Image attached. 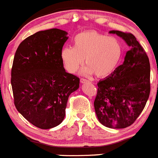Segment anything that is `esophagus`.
Here are the masks:
<instances>
[{
  "mask_svg": "<svg viewBox=\"0 0 158 158\" xmlns=\"http://www.w3.org/2000/svg\"><path fill=\"white\" fill-rule=\"evenodd\" d=\"M81 83H87V82H89V81L87 80V79H85V78H81Z\"/></svg>",
  "mask_w": 158,
  "mask_h": 158,
  "instance_id": "1",
  "label": "esophagus"
}]
</instances>
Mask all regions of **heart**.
I'll use <instances>...</instances> for the list:
<instances>
[{
    "label": "heart",
    "mask_w": 158,
    "mask_h": 158,
    "mask_svg": "<svg viewBox=\"0 0 158 158\" xmlns=\"http://www.w3.org/2000/svg\"><path fill=\"white\" fill-rule=\"evenodd\" d=\"M73 45L64 47L60 53L64 67L71 73L81 67L85 59L87 67L84 73L106 77L114 71L123 55V46L117 39L95 31L77 34Z\"/></svg>",
    "instance_id": "heart-1"
}]
</instances>
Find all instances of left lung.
I'll return each instance as SVG.
<instances>
[{
    "label": "left lung",
    "instance_id": "1",
    "mask_svg": "<svg viewBox=\"0 0 158 158\" xmlns=\"http://www.w3.org/2000/svg\"><path fill=\"white\" fill-rule=\"evenodd\" d=\"M125 40L130 50L124 62L98 83L94 102L98 118L103 126L123 129L132 125L143 110L151 91L149 58L131 33L112 30Z\"/></svg>",
    "mask_w": 158,
    "mask_h": 158
}]
</instances>
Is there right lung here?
<instances>
[{
    "label": "right lung",
    "mask_w": 158,
    "mask_h": 158,
    "mask_svg": "<svg viewBox=\"0 0 158 158\" xmlns=\"http://www.w3.org/2000/svg\"><path fill=\"white\" fill-rule=\"evenodd\" d=\"M67 32L58 28L40 31L20 43L11 68L10 83L17 110L43 130L64 120L68 98L80 79L66 72L60 53Z\"/></svg>",
    "instance_id": "obj_1"
}]
</instances>
